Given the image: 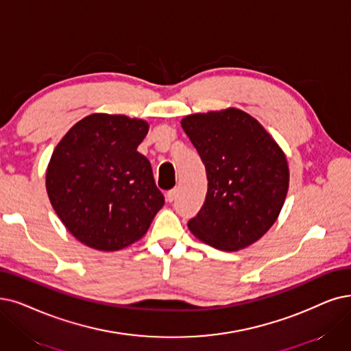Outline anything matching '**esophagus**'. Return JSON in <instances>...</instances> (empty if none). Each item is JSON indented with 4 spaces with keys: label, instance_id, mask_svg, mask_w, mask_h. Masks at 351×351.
<instances>
[{
    "label": "esophagus",
    "instance_id": "esophagus-1",
    "mask_svg": "<svg viewBox=\"0 0 351 351\" xmlns=\"http://www.w3.org/2000/svg\"><path fill=\"white\" fill-rule=\"evenodd\" d=\"M176 195H177V190L176 189H173V190H168L167 191V194H165V197H167V202H174V199H176Z\"/></svg>",
    "mask_w": 351,
    "mask_h": 351
}]
</instances>
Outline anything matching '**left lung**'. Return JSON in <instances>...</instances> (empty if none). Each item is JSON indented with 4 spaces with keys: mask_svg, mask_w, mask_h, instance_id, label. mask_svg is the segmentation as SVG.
<instances>
[{
    "mask_svg": "<svg viewBox=\"0 0 351 351\" xmlns=\"http://www.w3.org/2000/svg\"><path fill=\"white\" fill-rule=\"evenodd\" d=\"M181 127L206 167L207 194L190 232L220 250H239L271 229L289 186L285 154L246 112L189 115Z\"/></svg>",
    "mask_w": 351,
    "mask_h": 351,
    "instance_id": "left-lung-1",
    "label": "left lung"
}]
</instances>
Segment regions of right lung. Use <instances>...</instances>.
<instances>
[{"label":"right lung","mask_w":351,"mask_h":351,"mask_svg":"<svg viewBox=\"0 0 351 351\" xmlns=\"http://www.w3.org/2000/svg\"><path fill=\"white\" fill-rule=\"evenodd\" d=\"M148 123L92 114L54 148L46 173L50 203L76 239L119 250L141 239L164 206L149 161L136 151Z\"/></svg>","instance_id":"right-lung-1"}]
</instances>
